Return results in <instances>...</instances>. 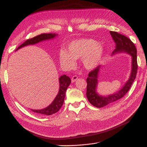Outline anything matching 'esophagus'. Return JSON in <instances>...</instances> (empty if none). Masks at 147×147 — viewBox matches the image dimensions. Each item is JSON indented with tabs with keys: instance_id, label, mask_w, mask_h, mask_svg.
Masks as SVG:
<instances>
[{
	"instance_id": "1",
	"label": "esophagus",
	"mask_w": 147,
	"mask_h": 147,
	"mask_svg": "<svg viewBox=\"0 0 147 147\" xmlns=\"http://www.w3.org/2000/svg\"><path fill=\"white\" fill-rule=\"evenodd\" d=\"M77 79H78V77L76 76V75H74V76H73L72 77V79H71V80H72V83H74V82H75V81H76Z\"/></svg>"
}]
</instances>
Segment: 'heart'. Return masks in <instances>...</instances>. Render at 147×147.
Here are the masks:
<instances>
[{"label":"heart","mask_w":147,"mask_h":147,"mask_svg":"<svg viewBox=\"0 0 147 147\" xmlns=\"http://www.w3.org/2000/svg\"><path fill=\"white\" fill-rule=\"evenodd\" d=\"M104 55V48L100 43L91 38L75 40L70 42L66 51H60V63L67 69H72L75 60L82 58V63L88 70L94 69L99 64Z\"/></svg>","instance_id":"b5f03b06"}]
</instances>
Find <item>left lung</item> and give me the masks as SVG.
<instances>
[{"instance_id": "obj_1", "label": "left lung", "mask_w": 147, "mask_h": 147, "mask_svg": "<svg viewBox=\"0 0 147 147\" xmlns=\"http://www.w3.org/2000/svg\"><path fill=\"white\" fill-rule=\"evenodd\" d=\"M110 34L115 43V49L112 52V55L120 53H126L129 55L132 58L131 72L128 80L124 84L121 90L114 94L107 96L99 95L97 92L99 73L102 66H97L96 69L89 73L88 77L86 79L87 99L92 105L97 108H101L106 105L112 104L122 98L129 90L132 83L136 79L137 72V49L134 44L129 38L117 32L110 31Z\"/></svg>"}]
</instances>
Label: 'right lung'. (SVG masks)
Segmentation results:
<instances>
[{
  "instance_id": "right-lung-1",
  "label": "right lung",
  "mask_w": 147,
  "mask_h": 147,
  "mask_svg": "<svg viewBox=\"0 0 147 147\" xmlns=\"http://www.w3.org/2000/svg\"><path fill=\"white\" fill-rule=\"evenodd\" d=\"M57 36V34H42L38 35L36 37H34L30 39H28L24 42L22 45H21L18 48L16 51L19 49L23 48L24 47L28 45H32L36 44L38 42H40L45 40H48L53 39ZM59 92L56 96L55 99L53 100L52 103L49 105L46 108L40 109V110H33L30 109L32 112L35 113H37L39 114H42L44 115H51L58 112L59 109L61 108L62 105H63L64 100L65 96V92L68 86L70 85L71 83L70 78L66 76L65 75H63L59 78Z\"/></svg>"
}]
</instances>
